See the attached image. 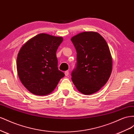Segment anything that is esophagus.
<instances>
[{"mask_svg":"<svg viewBox=\"0 0 134 134\" xmlns=\"http://www.w3.org/2000/svg\"><path fill=\"white\" fill-rule=\"evenodd\" d=\"M64 74H65V75H66V76H68V75H69V72H68V71H65L64 72Z\"/></svg>","mask_w":134,"mask_h":134,"instance_id":"34e87169","label":"esophagus"}]
</instances>
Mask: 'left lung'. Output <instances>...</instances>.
I'll list each match as a JSON object with an SVG mask.
<instances>
[{
	"mask_svg": "<svg viewBox=\"0 0 134 134\" xmlns=\"http://www.w3.org/2000/svg\"><path fill=\"white\" fill-rule=\"evenodd\" d=\"M77 52V63L72 81L85 95L97 92L108 81L112 58L106 41L97 32L80 33L71 38Z\"/></svg>",
	"mask_w": 134,
	"mask_h": 134,
	"instance_id": "8db88e82",
	"label": "left lung"
}]
</instances>
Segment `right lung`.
I'll list each match as a JSON object with an SVG mask.
<instances>
[{"instance_id": "1", "label": "right lung", "mask_w": 134, "mask_h": 134, "mask_svg": "<svg viewBox=\"0 0 134 134\" xmlns=\"http://www.w3.org/2000/svg\"><path fill=\"white\" fill-rule=\"evenodd\" d=\"M62 37L39 34L23 45L17 58L21 81L30 92L37 95L51 94L64 76L58 70L56 52Z\"/></svg>"}]
</instances>
